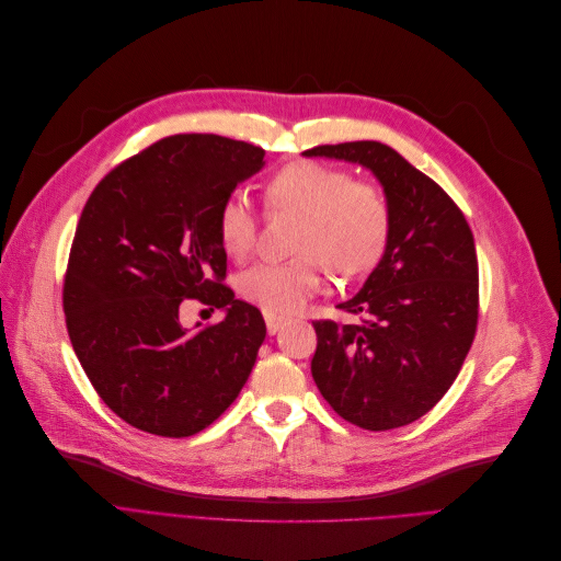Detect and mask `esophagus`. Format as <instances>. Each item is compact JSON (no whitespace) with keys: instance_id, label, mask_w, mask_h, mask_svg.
<instances>
[{"instance_id":"34e87169","label":"esophagus","mask_w":561,"mask_h":561,"mask_svg":"<svg viewBox=\"0 0 561 561\" xmlns=\"http://www.w3.org/2000/svg\"><path fill=\"white\" fill-rule=\"evenodd\" d=\"M264 320H266V332L268 334H278L285 325V320L278 318V316H271V313H264Z\"/></svg>"}]
</instances>
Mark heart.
I'll list each match as a JSON object with an SVG mask.
<instances>
[{
    "label": "heart",
    "mask_w": 561,
    "mask_h": 561,
    "mask_svg": "<svg viewBox=\"0 0 561 561\" xmlns=\"http://www.w3.org/2000/svg\"><path fill=\"white\" fill-rule=\"evenodd\" d=\"M266 201L271 208L307 215L297 243L307 257L285 264L262 262L243 271L239 290L264 313L293 316L320 293L325 283L321 259L339 274L355 276L375 266L383 254L390 210L375 184L351 182L348 173L339 168L297 161L271 178ZM217 236L231 257H248L257 236V219L245 194L233 192L225 198L217 213ZM313 253L321 259H313Z\"/></svg>",
    "instance_id": "obj_1"
}]
</instances>
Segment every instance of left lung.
I'll return each instance as SVG.
<instances>
[{"label": "left lung", "mask_w": 561, "mask_h": 561, "mask_svg": "<svg viewBox=\"0 0 561 561\" xmlns=\"http://www.w3.org/2000/svg\"><path fill=\"white\" fill-rule=\"evenodd\" d=\"M301 154L367 168L390 210L379 264L358 295L339 304L363 320L313 322V381L355 426H407L447 393L474 339L480 295L472 231L443 186L393 147L360 140Z\"/></svg>", "instance_id": "obj_1"}]
</instances>
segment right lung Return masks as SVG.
Returning a JSON list of instances; mask_svg holds the SVG:
<instances>
[{"label":"right lung","instance_id":"obj_1","mask_svg":"<svg viewBox=\"0 0 561 561\" xmlns=\"http://www.w3.org/2000/svg\"><path fill=\"white\" fill-rule=\"evenodd\" d=\"M264 163V149L241 140L171 135L116 165L83 206L62 293L67 332L98 396L135 428L196 435L250 377L266 325L222 285L217 213ZM184 298L226 318L190 333Z\"/></svg>","mask_w":561,"mask_h":561}]
</instances>
